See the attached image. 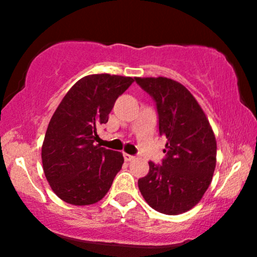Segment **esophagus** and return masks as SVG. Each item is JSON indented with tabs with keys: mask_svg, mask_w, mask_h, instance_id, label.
<instances>
[{
	"mask_svg": "<svg viewBox=\"0 0 257 257\" xmlns=\"http://www.w3.org/2000/svg\"><path fill=\"white\" fill-rule=\"evenodd\" d=\"M124 159L126 162H131V161H133V159H134V156H132V155H128V153H124Z\"/></svg>",
	"mask_w": 257,
	"mask_h": 257,
	"instance_id": "obj_1",
	"label": "esophagus"
}]
</instances>
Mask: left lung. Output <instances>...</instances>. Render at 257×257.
<instances>
[{
	"label": "left lung",
	"mask_w": 257,
	"mask_h": 257,
	"mask_svg": "<svg viewBox=\"0 0 257 257\" xmlns=\"http://www.w3.org/2000/svg\"><path fill=\"white\" fill-rule=\"evenodd\" d=\"M155 100L159 135L167 138L161 166L138 185L147 204L167 215L186 213L198 204L210 185L216 166V140L197 100L179 82L167 77H135Z\"/></svg>",
	"instance_id": "left-lung-1"
}]
</instances>
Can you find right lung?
Returning a JSON list of instances; mask_svg holds the SVG:
<instances>
[{
    "mask_svg": "<svg viewBox=\"0 0 257 257\" xmlns=\"http://www.w3.org/2000/svg\"><path fill=\"white\" fill-rule=\"evenodd\" d=\"M134 78L89 75L72 85L52 116L42 145V164L53 192L72 205L99 202L122 168L123 155L95 145L117 98Z\"/></svg>",
    "mask_w": 257,
    "mask_h": 257,
    "instance_id": "obj_1",
    "label": "right lung"
}]
</instances>
